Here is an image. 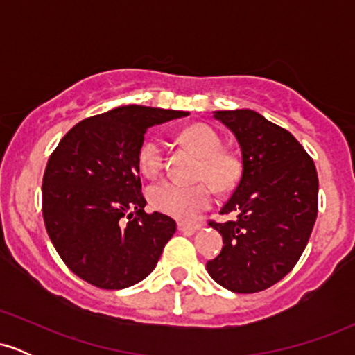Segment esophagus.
Returning <instances> with one entry per match:
<instances>
[{"label": "esophagus", "instance_id": "esophagus-1", "mask_svg": "<svg viewBox=\"0 0 355 355\" xmlns=\"http://www.w3.org/2000/svg\"><path fill=\"white\" fill-rule=\"evenodd\" d=\"M202 229L200 223H189V222H178V230L180 232H197Z\"/></svg>", "mask_w": 355, "mask_h": 355}]
</instances>
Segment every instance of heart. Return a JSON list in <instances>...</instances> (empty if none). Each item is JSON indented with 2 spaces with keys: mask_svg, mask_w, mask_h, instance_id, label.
Listing matches in <instances>:
<instances>
[{
  "mask_svg": "<svg viewBox=\"0 0 355 355\" xmlns=\"http://www.w3.org/2000/svg\"><path fill=\"white\" fill-rule=\"evenodd\" d=\"M180 140L200 157L195 177L205 178L215 190L225 191L235 187L242 175V162L234 152L222 148V140L207 125H191L180 133ZM165 144L162 138L148 137L141 141L137 162L146 177L158 173L164 164ZM148 197L157 210L180 220H191L211 203V190L207 183L182 185L164 180L150 189Z\"/></svg>",
  "mask_w": 355,
  "mask_h": 355,
  "instance_id": "1",
  "label": "heart"
}]
</instances>
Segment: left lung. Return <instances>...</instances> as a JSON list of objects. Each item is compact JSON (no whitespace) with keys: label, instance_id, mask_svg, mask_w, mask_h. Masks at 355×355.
Instances as JSON below:
<instances>
[{"label":"left lung","instance_id":"obj_1","mask_svg":"<svg viewBox=\"0 0 355 355\" xmlns=\"http://www.w3.org/2000/svg\"><path fill=\"white\" fill-rule=\"evenodd\" d=\"M237 138L242 177L210 222L223 239L222 252L207 262L215 282L237 294L266 291L294 268L317 218L319 178L312 158L291 132L254 110L214 112Z\"/></svg>","mask_w":355,"mask_h":355}]
</instances>
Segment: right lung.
I'll use <instances>...</instances> for the list:
<instances>
[{"label":"right lung","instance_id":"1","mask_svg":"<svg viewBox=\"0 0 355 355\" xmlns=\"http://www.w3.org/2000/svg\"><path fill=\"white\" fill-rule=\"evenodd\" d=\"M190 115L126 105L67 133L43 177V218L61 260L95 287L120 291L152 274L177 223L145 214L137 153L150 126Z\"/></svg>","mask_w":355,"mask_h":355}]
</instances>
